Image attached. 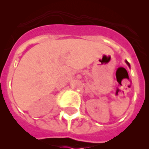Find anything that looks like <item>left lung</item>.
Listing matches in <instances>:
<instances>
[{
	"mask_svg": "<svg viewBox=\"0 0 149 149\" xmlns=\"http://www.w3.org/2000/svg\"><path fill=\"white\" fill-rule=\"evenodd\" d=\"M126 63H127V65H128L130 66V64H129V63H128V62H127V61H126Z\"/></svg>",
	"mask_w": 149,
	"mask_h": 149,
	"instance_id": "left-lung-1",
	"label": "left lung"
}]
</instances>
